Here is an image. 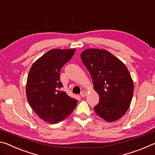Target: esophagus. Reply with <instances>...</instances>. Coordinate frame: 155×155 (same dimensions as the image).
Here are the masks:
<instances>
[{"instance_id": "esophagus-1", "label": "esophagus", "mask_w": 155, "mask_h": 155, "mask_svg": "<svg viewBox=\"0 0 155 155\" xmlns=\"http://www.w3.org/2000/svg\"><path fill=\"white\" fill-rule=\"evenodd\" d=\"M86 95H87V92H86V91H83V92L81 93V96L82 97V98H83V97H85Z\"/></svg>"}]
</instances>
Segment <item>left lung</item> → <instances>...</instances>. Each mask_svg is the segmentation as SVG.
Instances as JSON below:
<instances>
[{
	"label": "left lung",
	"mask_w": 155,
	"mask_h": 155,
	"mask_svg": "<svg viewBox=\"0 0 155 155\" xmlns=\"http://www.w3.org/2000/svg\"><path fill=\"white\" fill-rule=\"evenodd\" d=\"M81 57L99 95V103L94 107L96 114L107 122L120 119L129 108L134 90L127 68L104 50L87 49Z\"/></svg>",
	"instance_id": "obj_1"
}]
</instances>
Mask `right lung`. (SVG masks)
<instances>
[{"label":"right lung","mask_w":155,"mask_h":155,"mask_svg":"<svg viewBox=\"0 0 155 155\" xmlns=\"http://www.w3.org/2000/svg\"><path fill=\"white\" fill-rule=\"evenodd\" d=\"M75 49H52L31 68L26 93L31 108L41 120L51 124L62 121L73 111L78 101L62 90L60 71L73 57Z\"/></svg>","instance_id":"1"}]
</instances>
